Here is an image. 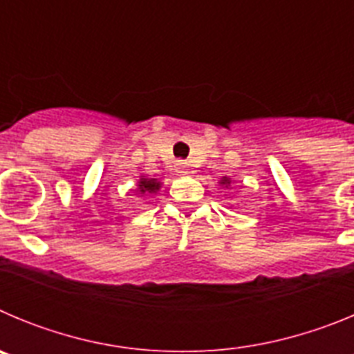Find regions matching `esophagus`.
Returning <instances> with one entry per match:
<instances>
[{"label": "esophagus", "mask_w": 354, "mask_h": 354, "mask_svg": "<svg viewBox=\"0 0 354 354\" xmlns=\"http://www.w3.org/2000/svg\"><path fill=\"white\" fill-rule=\"evenodd\" d=\"M186 162H183V161H179L177 162V171H179V174H186Z\"/></svg>", "instance_id": "34e87169"}]
</instances>
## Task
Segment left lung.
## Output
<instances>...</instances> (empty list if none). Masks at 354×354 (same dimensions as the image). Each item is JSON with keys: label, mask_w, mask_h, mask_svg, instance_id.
Here are the masks:
<instances>
[{"label": "left lung", "mask_w": 354, "mask_h": 354, "mask_svg": "<svg viewBox=\"0 0 354 354\" xmlns=\"http://www.w3.org/2000/svg\"><path fill=\"white\" fill-rule=\"evenodd\" d=\"M221 184H230V180H228V179H223V183H221Z\"/></svg>", "instance_id": "left-lung-1"}]
</instances>
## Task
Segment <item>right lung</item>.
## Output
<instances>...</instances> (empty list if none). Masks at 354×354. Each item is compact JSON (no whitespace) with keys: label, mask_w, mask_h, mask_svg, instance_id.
<instances>
[{"label":"right lung","mask_w":354,"mask_h":354,"mask_svg":"<svg viewBox=\"0 0 354 354\" xmlns=\"http://www.w3.org/2000/svg\"><path fill=\"white\" fill-rule=\"evenodd\" d=\"M140 192L143 193V195H147V193H156L159 189V183H156L154 179H142L138 184Z\"/></svg>","instance_id":"1"}]
</instances>
